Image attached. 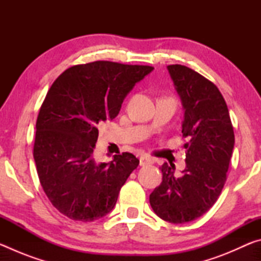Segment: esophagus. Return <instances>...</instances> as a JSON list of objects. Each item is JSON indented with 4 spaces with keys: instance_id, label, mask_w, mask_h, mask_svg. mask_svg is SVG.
<instances>
[{
    "instance_id": "obj_1",
    "label": "esophagus",
    "mask_w": 261,
    "mask_h": 261,
    "mask_svg": "<svg viewBox=\"0 0 261 261\" xmlns=\"http://www.w3.org/2000/svg\"><path fill=\"white\" fill-rule=\"evenodd\" d=\"M139 161H140V166L152 165V163L154 162L153 159H152V158H149V156H147V155H143V156H140Z\"/></svg>"
}]
</instances>
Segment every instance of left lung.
Segmentation results:
<instances>
[{
    "label": "left lung",
    "mask_w": 261,
    "mask_h": 261,
    "mask_svg": "<svg viewBox=\"0 0 261 261\" xmlns=\"http://www.w3.org/2000/svg\"><path fill=\"white\" fill-rule=\"evenodd\" d=\"M168 70L185 110L187 167L175 176V166L163 163L162 183L149 194V204L159 218L178 224L200 218L218 200L235 135L226 101L213 83L185 65H168Z\"/></svg>",
    "instance_id": "obj_1"
}]
</instances>
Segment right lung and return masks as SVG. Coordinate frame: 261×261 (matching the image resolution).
Listing matches in <instances>:
<instances>
[{
    "instance_id": "right-lung-1",
    "label": "right lung",
    "mask_w": 261,
    "mask_h": 261,
    "mask_svg": "<svg viewBox=\"0 0 261 261\" xmlns=\"http://www.w3.org/2000/svg\"><path fill=\"white\" fill-rule=\"evenodd\" d=\"M154 68L95 61L65 70L53 83L35 124L33 158L51 205L67 218L91 222L114 208L139 165L134 154L94 160L98 125L120 113L127 93Z\"/></svg>"
}]
</instances>
